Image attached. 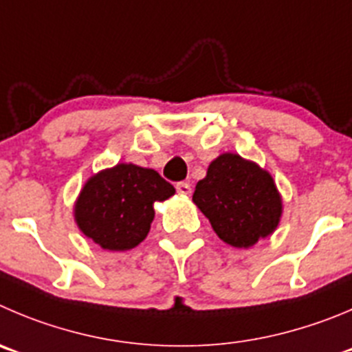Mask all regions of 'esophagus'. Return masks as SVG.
I'll return each mask as SVG.
<instances>
[{"instance_id":"esophagus-1","label":"esophagus","mask_w":352,"mask_h":352,"mask_svg":"<svg viewBox=\"0 0 352 352\" xmlns=\"http://www.w3.org/2000/svg\"><path fill=\"white\" fill-rule=\"evenodd\" d=\"M175 189H177V192H179V195H186V196L191 195V186H189L187 182H177Z\"/></svg>"}]
</instances>
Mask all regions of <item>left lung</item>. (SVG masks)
I'll return each mask as SVG.
<instances>
[{"label": "left lung", "instance_id": "left-lung-1", "mask_svg": "<svg viewBox=\"0 0 352 352\" xmlns=\"http://www.w3.org/2000/svg\"><path fill=\"white\" fill-rule=\"evenodd\" d=\"M192 201L217 236L236 248H248L271 234L281 217V198L272 177L238 154L212 161L196 184Z\"/></svg>", "mask_w": 352, "mask_h": 352}]
</instances>
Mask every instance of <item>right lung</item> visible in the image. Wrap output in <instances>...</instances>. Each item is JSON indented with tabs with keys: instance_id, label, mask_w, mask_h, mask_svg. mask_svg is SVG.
Returning <instances> with one entry per match:
<instances>
[{
	"instance_id": "obj_1",
	"label": "right lung",
	"mask_w": 352,
	"mask_h": 352,
	"mask_svg": "<svg viewBox=\"0 0 352 352\" xmlns=\"http://www.w3.org/2000/svg\"><path fill=\"white\" fill-rule=\"evenodd\" d=\"M175 195L157 172L120 163L85 184L74 217L85 236L106 250H130L147 236L153 205Z\"/></svg>"
}]
</instances>
